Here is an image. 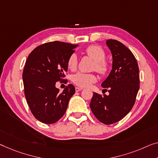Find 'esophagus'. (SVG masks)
Wrapping results in <instances>:
<instances>
[{
    "label": "esophagus",
    "instance_id": "esophagus-1",
    "mask_svg": "<svg viewBox=\"0 0 158 158\" xmlns=\"http://www.w3.org/2000/svg\"><path fill=\"white\" fill-rule=\"evenodd\" d=\"M82 89H81V88H79V87H76V88H75V90H76V92H79V91H81Z\"/></svg>",
    "mask_w": 158,
    "mask_h": 158
}]
</instances>
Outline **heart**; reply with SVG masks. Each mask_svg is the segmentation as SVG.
I'll return each mask as SVG.
<instances>
[{"label":"heart","mask_w":158,"mask_h":158,"mask_svg":"<svg viewBox=\"0 0 158 158\" xmlns=\"http://www.w3.org/2000/svg\"><path fill=\"white\" fill-rule=\"evenodd\" d=\"M85 52L89 57L95 61L94 70H96L98 74L106 76L109 72L110 66L105 60L106 52L103 49L98 45H90L85 49ZM78 64L77 56L75 53L72 54L67 60V67L69 69L74 71L77 69ZM97 81V77L94 74L78 72L72 77V81L77 86L81 88H87Z\"/></svg>","instance_id":"b5f03b06"}]
</instances>
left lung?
<instances>
[{"label": "left lung", "mask_w": 158, "mask_h": 158, "mask_svg": "<svg viewBox=\"0 0 158 158\" xmlns=\"http://www.w3.org/2000/svg\"><path fill=\"white\" fill-rule=\"evenodd\" d=\"M106 44L112 53L113 66L102 86L109 88V95L94 92L90 108L98 121L110 125L131 111L140 88V77L137 60L130 49L116 40H108Z\"/></svg>", "instance_id": "8db88e82"}]
</instances>
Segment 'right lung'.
Returning <instances> with one entry per match:
<instances>
[{
    "label": "right lung",
    "instance_id": "right-lung-1",
    "mask_svg": "<svg viewBox=\"0 0 158 158\" xmlns=\"http://www.w3.org/2000/svg\"><path fill=\"white\" fill-rule=\"evenodd\" d=\"M78 44L59 41L37 47L28 56L23 72L25 96L33 116L52 124L64 116L69 99L75 93L72 84L60 93L56 81L67 83V60Z\"/></svg>",
    "mask_w": 158,
    "mask_h": 158
}]
</instances>
